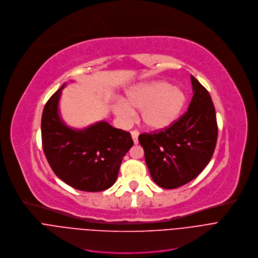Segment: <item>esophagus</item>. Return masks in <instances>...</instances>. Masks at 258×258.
<instances>
[{"instance_id": "esophagus-1", "label": "esophagus", "mask_w": 258, "mask_h": 258, "mask_svg": "<svg viewBox=\"0 0 258 258\" xmlns=\"http://www.w3.org/2000/svg\"><path fill=\"white\" fill-rule=\"evenodd\" d=\"M138 135H139L138 131H132L131 132V136H132V139L134 141V144L138 143Z\"/></svg>"}]
</instances>
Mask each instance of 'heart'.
Here are the masks:
<instances>
[{"instance_id": "obj_1", "label": "heart", "mask_w": 258, "mask_h": 258, "mask_svg": "<svg viewBox=\"0 0 258 258\" xmlns=\"http://www.w3.org/2000/svg\"><path fill=\"white\" fill-rule=\"evenodd\" d=\"M187 104L185 91L165 80L137 84L126 92V100L119 98L113 112L123 126L129 125L135 110H141L143 124L152 131L171 127L181 116Z\"/></svg>"}]
</instances>
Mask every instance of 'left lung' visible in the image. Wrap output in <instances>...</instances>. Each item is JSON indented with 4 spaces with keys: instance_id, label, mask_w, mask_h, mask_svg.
I'll list each match as a JSON object with an SVG mask.
<instances>
[{
    "instance_id": "obj_1",
    "label": "left lung",
    "mask_w": 258,
    "mask_h": 258,
    "mask_svg": "<svg viewBox=\"0 0 258 258\" xmlns=\"http://www.w3.org/2000/svg\"><path fill=\"white\" fill-rule=\"evenodd\" d=\"M190 78L193 96L187 113L165 131L138 137L152 180L165 189L195 179L210 163L217 144L212 97L195 77Z\"/></svg>"
}]
</instances>
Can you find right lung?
I'll use <instances>...</instances> for the list:
<instances>
[{"mask_svg": "<svg viewBox=\"0 0 258 258\" xmlns=\"http://www.w3.org/2000/svg\"><path fill=\"white\" fill-rule=\"evenodd\" d=\"M72 82V81H71ZM64 83L44 106L41 139L54 173L69 186L86 192L104 191L117 180L123 158L133 145L129 132L98 121L82 129L68 126L61 117Z\"/></svg>", "mask_w": 258, "mask_h": 258, "instance_id": "obj_1", "label": "right lung"}]
</instances>
